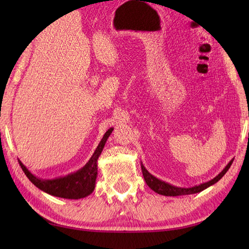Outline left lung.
Returning <instances> with one entry per match:
<instances>
[{
  "label": "left lung",
  "mask_w": 249,
  "mask_h": 249,
  "mask_svg": "<svg viewBox=\"0 0 249 249\" xmlns=\"http://www.w3.org/2000/svg\"><path fill=\"white\" fill-rule=\"evenodd\" d=\"M231 162H233V160L227 165L224 170H223L220 175H217L215 178L212 179L209 182H205V183H202L200 185H196V187H192V188H178V187H174V185H171L169 183H166L163 182V181L159 180L154 177L153 175H150L148 171L145 169V167L142 165V176H144V179L146 181V183L148 187L151 189V190H154L155 192H157L158 195H161V196H188V195H195V193H199L201 191H203L204 189L209 188L210 185H212L214 183H216L218 180H220L223 176L226 174V171L230 169V167L231 166Z\"/></svg>",
  "instance_id": "left-lung-1"
}]
</instances>
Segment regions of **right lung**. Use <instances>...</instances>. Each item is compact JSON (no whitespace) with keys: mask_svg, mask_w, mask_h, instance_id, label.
I'll return each mask as SVG.
<instances>
[{"mask_svg":"<svg viewBox=\"0 0 249 249\" xmlns=\"http://www.w3.org/2000/svg\"><path fill=\"white\" fill-rule=\"evenodd\" d=\"M112 130L113 128H109L105 133L102 141L100 142L99 146L96 147L93 156H92L89 162L82 169L78 170L74 174L64 177V178L53 180H40L36 178L35 176H33L20 161H18L19 166L27 178L31 180V182L35 184L41 191L47 192L49 195L54 196L65 197V199H81V197L91 195L92 191L94 190L95 179L96 175H98V165H96V161H98V158L101 153H102L105 142L107 141Z\"/></svg>","mask_w":249,"mask_h":249,"instance_id":"1","label":"right lung"}]
</instances>
